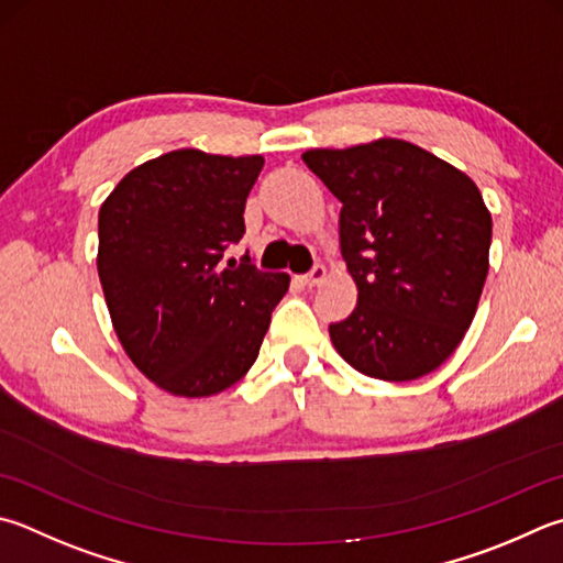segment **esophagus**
I'll list each match as a JSON object with an SVG mask.
<instances>
[{
    "label": "esophagus",
    "mask_w": 563,
    "mask_h": 563,
    "mask_svg": "<svg viewBox=\"0 0 563 563\" xmlns=\"http://www.w3.org/2000/svg\"><path fill=\"white\" fill-rule=\"evenodd\" d=\"M324 275H327L324 265H314V268H312L310 273L300 275V283H302V285H317V283L324 280Z\"/></svg>",
    "instance_id": "obj_1"
}]
</instances>
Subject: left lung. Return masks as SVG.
Masks as SVG:
<instances>
[{"label":"left lung","instance_id":"8db88e82","mask_svg":"<svg viewBox=\"0 0 563 563\" xmlns=\"http://www.w3.org/2000/svg\"><path fill=\"white\" fill-rule=\"evenodd\" d=\"M336 199L360 290L330 324L334 350L372 379L411 382L463 342L489 268L493 217L475 181L404 140L302 155Z\"/></svg>","mask_w":563,"mask_h":563}]
</instances>
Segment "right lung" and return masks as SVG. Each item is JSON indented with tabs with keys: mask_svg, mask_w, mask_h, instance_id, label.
I'll list each match as a JSON object with an SVG mask.
<instances>
[{
	"mask_svg": "<svg viewBox=\"0 0 563 563\" xmlns=\"http://www.w3.org/2000/svg\"><path fill=\"white\" fill-rule=\"evenodd\" d=\"M261 155L175 150L120 179L98 213V275L112 327L137 369L187 398L246 374L288 273L223 251L246 233L243 209Z\"/></svg>",
	"mask_w": 563,
	"mask_h": 563,
	"instance_id": "obj_1",
	"label": "right lung"
}]
</instances>
